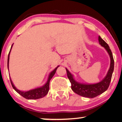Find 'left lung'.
<instances>
[{
    "instance_id": "8db88e82",
    "label": "left lung",
    "mask_w": 122,
    "mask_h": 122,
    "mask_svg": "<svg viewBox=\"0 0 122 122\" xmlns=\"http://www.w3.org/2000/svg\"><path fill=\"white\" fill-rule=\"evenodd\" d=\"M98 41L100 45H101V46L106 49L108 54L109 55L110 59H111L110 68L106 76L102 81L96 84H84V83H79L75 80L73 75L66 68L68 78L69 79L70 82L71 83V88L72 91L77 94L84 97L93 98L102 94L105 91H106L109 86L113 71H114V59L109 46L104 40L102 39L100 36L98 37Z\"/></svg>"
}]
</instances>
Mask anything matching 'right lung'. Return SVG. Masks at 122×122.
<instances>
[{
	"mask_svg": "<svg viewBox=\"0 0 122 122\" xmlns=\"http://www.w3.org/2000/svg\"><path fill=\"white\" fill-rule=\"evenodd\" d=\"M13 45V44L11 46L9 54H8V69H9V61L10 53L11 49V48H12ZM58 66H58L56 68H55V69L53 70L51 72V73H50L49 75V76H48L46 83L44 85V86H41V87L36 88H35V89L30 90V91H25V92L19 91V90H18L17 88L14 86V85L13 84L11 79L10 78L11 86H12L13 88H14V89L16 92L19 93L20 95H21V96L27 99H39V98L44 97V96H46V95L47 94L48 92H49L50 81H51L53 76H54L55 73H56V69H57Z\"/></svg>",
	"mask_w": 122,
	"mask_h": 122,
	"instance_id": "right-lung-1",
	"label": "right lung"
}]
</instances>
